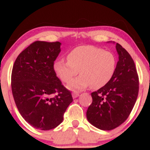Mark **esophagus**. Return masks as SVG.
<instances>
[{
	"mask_svg": "<svg viewBox=\"0 0 150 150\" xmlns=\"http://www.w3.org/2000/svg\"><path fill=\"white\" fill-rule=\"evenodd\" d=\"M79 94L80 93H78V92H73L72 93V97H73V99H75V98H77L78 96H79Z\"/></svg>",
	"mask_w": 150,
	"mask_h": 150,
	"instance_id": "1",
	"label": "esophagus"
}]
</instances>
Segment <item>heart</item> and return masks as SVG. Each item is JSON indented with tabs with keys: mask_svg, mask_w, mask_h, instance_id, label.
I'll use <instances>...</instances> for the list:
<instances>
[{
	"mask_svg": "<svg viewBox=\"0 0 150 150\" xmlns=\"http://www.w3.org/2000/svg\"><path fill=\"white\" fill-rule=\"evenodd\" d=\"M67 59V61L57 60L53 67L57 78L65 83L79 71L81 75L67 86L72 91L82 90L90 85L94 89L103 87L112 79L117 64L112 52L93 46L76 47Z\"/></svg>",
	"mask_w": 150,
	"mask_h": 150,
	"instance_id": "obj_1",
	"label": "heart"
}]
</instances>
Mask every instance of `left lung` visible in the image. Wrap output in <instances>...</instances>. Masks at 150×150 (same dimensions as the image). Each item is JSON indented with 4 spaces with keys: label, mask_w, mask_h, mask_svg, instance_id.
Wrapping results in <instances>:
<instances>
[{
    "label": "left lung",
    "mask_w": 150,
    "mask_h": 150,
    "mask_svg": "<svg viewBox=\"0 0 150 150\" xmlns=\"http://www.w3.org/2000/svg\"><path fill=\"white\" fill-rule=\"evenodd\" d=\"M119 59L112 79L91 93L92 103L86 117L91 124L104 131L117 128L131 114L139 93V76L128 51L116 43Z\"/></svg>",
    "instance_id": "8db88e82"
}]
</instances>
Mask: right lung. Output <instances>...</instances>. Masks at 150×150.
<instances>
[{"instance_id":"obj_1","label":"right lung","mask_w":150,"mask_h":150,"mask_svg":"<svg viewBox=\"0 0 150 150\" xmlns=\"http://www.w3.org/2000/svg\"><path fill=\"white\" fill-rule=\"evenodd\" d=\"M60 46L58 41L34 42L19 54L12 69L11 90L18 110L30 125L42 131L58 126L73 101L53 67Z\"/></svg>"}]
</instances>
